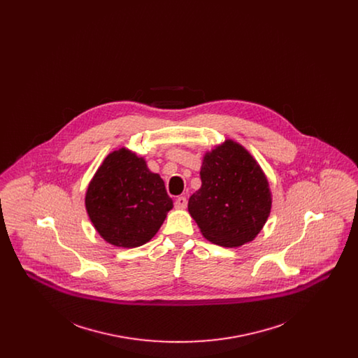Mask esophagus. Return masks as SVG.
I'll list each match as a JSON object with an SVG mask.
<instances>
[{
  "instance_id": "obj_1",
  "label": "esophagus",
  "mask_w": 358,
  "mask_h": 358,
  "mask_svg": "<svg viewBox=\"0 0 358 358\" xmlns=\"http://www.w3.org/2000/svg\"><path fill=\"white\" fill-rule=\"evenodd\" d=\"M187 197H184V196H180V197H177V199H176L174 206H176L177 209H185V208H187Z\"/></svg>"
}]
</instances>
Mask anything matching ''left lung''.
<instances>
[{"mask_svg":"<svg viewBox=\"0 0 358 358\" xmlns=\"http://www.w3.org/2000/svg\"><path fill=\"white\" fill-rule=\"evenodd\" d=\"M200 176L187 209L204 238L231 248L254 240L271 210L268 181L254 157L228 139L205 154Z\"/></svg>","mask_w":358,"mask_h":358,"instance_id":"obj_1","label":"left lung"}]
</instances>
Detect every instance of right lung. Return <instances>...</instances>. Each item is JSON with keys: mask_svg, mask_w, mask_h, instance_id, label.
I'll return each instance as SVG.
<instances>
[{"mask_svg": "<svg viewBox=\"0 0 358 358\" xmlns=\"http://www.w3.org/2000/svg\"><path fill=\"white\" fill-rule=\"evenodd\" d=\"M171 208L164 180L126 149L106 157L85 193V209L98 234L123 248L148 243Z\"/></svg>", "mask_w": 358, "mask_h": 358, "instance_id": "obj_1", "label": "right lung"}]
</instances>
